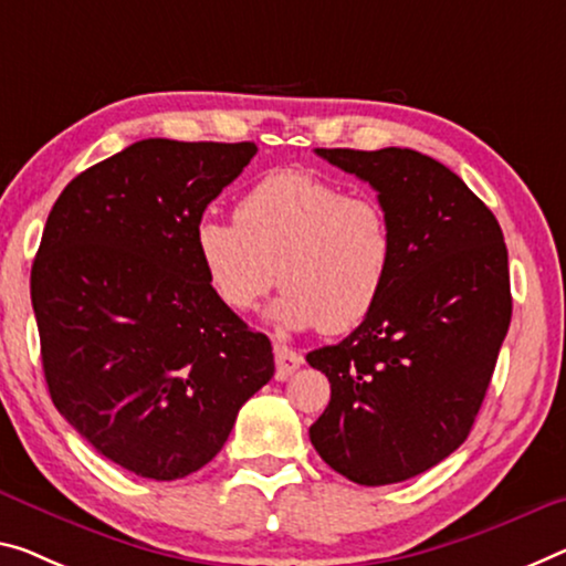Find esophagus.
Returning <instances> with one entry per match:
<instances>
[{
	"label": "esophagus",
	"mask_w": 566,
	"mask_h": 566,
	"mask_svg": "<svg viewBox=\"0 0 566 566\" xmlns=\"http://www.w3.org/2000/svg\"><path fill=\"white\" fill-rule=\"evenodd\" d=\"M303 364V356L298 352L289 349V346L275 344V379L285 381L291 374Z\"/></svg>",
	"instance_id": "obj_1"
}]
</instances>
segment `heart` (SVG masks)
<instances>
[{"mask_svg": "<svg viewBox=\"0 0 566 566\" xmlns=\"http://www.w3.org/2000/svg\"><path fill=\"white\" fill-rule=\"evenodd\" d=\"M192 248L230 311H253L281 281L285 291L268 313L281 332H352L377 308L395 265L385 207L303 169L258 179L234 205V222L197 220Z\"/></svg>", "mask_w": 566, "mask_h": 566, "instance_id": "1", "label": "heart"}]
</instances>
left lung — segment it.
<instances>
[{
    "mask_svg": "<svg viewBox=\"0 0 566 566\" xmlns=\"http://www.w3.org/2000/svg\"><path fill=\"white\" fill-rule=\"evenodd\" d=\"M369 181L395 230L371 316L306 361L332 381L311 424L324 463L359 485L420 475L463 446L511 324L501 224L458 174L412 149H316Z\"/></svg>",
    "mask_w": 566,
    "mask_h": 566,
    "instance_id": "1",
    "label": "left lung"
}]
</instances>
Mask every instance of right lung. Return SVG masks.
I'll return each instance as SVG.
<instances>
[{
	"instance_id": "add662e5",
	"label": "right lung",
	"mask_w": 566,
	"mask_h": 566,
	"mask_svg": "<svg viewBox=\"0 0 566 566\" xmlns=\"http://www.w3.org/2000/svg\"><path fill=\"white\" fill-rule=\"evenodd\" d=\"M258 146L144 138L52 205L30 293L57 412L113 463L177 481L220 453L275 371L207 285L192 232Z\"/></svg>"
}]
</instances>
